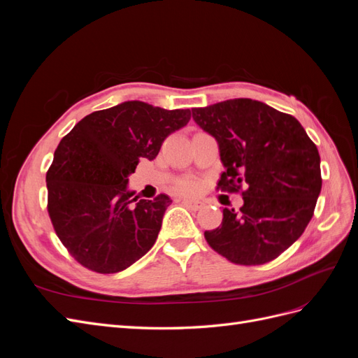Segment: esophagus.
Returning <instances> with one entry per match:
<instances>
[{"label":"esophagus","instance_id":"esophagus-1","mask_svg":"<svg viewBox=\"0 0 358 358\" xmlns=\"http://www.w3.org/2000/svg\"><path fill=\"white\" fill-rule=\"evenodd\" d=\"M182 204L185 206V208L191 209V210H200L204 208V203L200 200H194V199H183Z\"/></svg>","mask_w":358,"mask_h":358}]
</instances>
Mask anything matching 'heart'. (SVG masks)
<instances>
[{"mask_svg":"<svg viewBox=\"0 0 358 358\" xmlns=\"http://www.w3.org/2000/svg\"><path fill=\"white\" fill-rule=\"evenodd\" d=\"M179 189L183 192H194L197 189V183L194 180H183L182 183H179Z\"/></svg>","mask_w":358,"mask_h":358,"instance_id":"b5f03b06","label":"heart"}]
</instances>
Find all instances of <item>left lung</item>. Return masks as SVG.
Wrapping results in <instances>:
<instances>
[{"label": "left lung", "mask_w": 358, "mask_h": 358, "mask_svg": "<svg viewBox=\"0 0 358 358\" xmlns=\"http://www.w3.org/2000/svg\"><path fill=\"white\" fill-rule=\"evenodd\" d=\"M192 119L218 143L225 169L218 187H245L242 208H224L206 241L236 264L272 262L313 215L322 185L317 146L294 116L251 99L192 109Z\"/></svg>", "instance_id": "obj_1"}]
</instances>
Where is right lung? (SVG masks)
Segmentation results:
<instances>
[{"mask_svg":"<svg viewBox=\"0 0 358 358\" xmlns=\"http://www.w3.org/2000/svg\"><path fill=\"white\" fill-rule=\"evenodd\" d=\"M189 119V109L124 101L85 116L61 140L46 175L48 210L61 242L82 266L116 273L154 246L171 200L166 194L138 200L128 178Z\"/></svg>","mask_w":358,"mask_h":358,"instance_id":"obj_1","label":"right lung"}]
</instances>
